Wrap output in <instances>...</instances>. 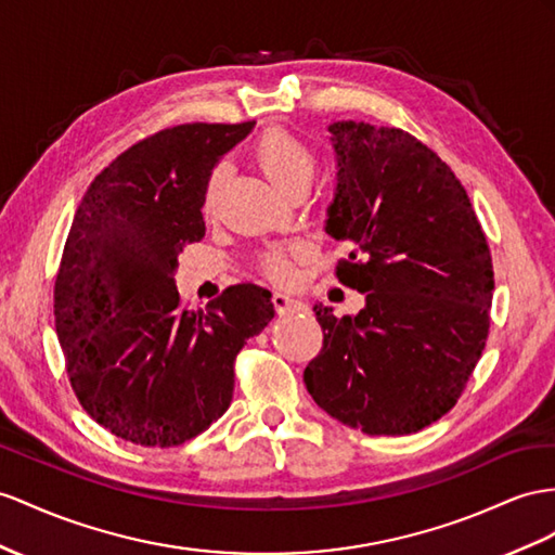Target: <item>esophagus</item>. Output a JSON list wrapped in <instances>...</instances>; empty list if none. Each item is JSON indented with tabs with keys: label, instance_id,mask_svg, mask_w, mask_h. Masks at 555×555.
Masks as SVG:
<instances>
[{
	"label": "esophagus",
	"instance_id": "34e87169",
	"mask_svg": "<svg viewBox=\"0 0 555 555\" xmlns=\"http://www.w3.org/2000/svg\"><path fill=\"white\" fill-rule=\"evenodd\" d=\"M272 302H274L279 314H297V311L307 309V305L300 300V297H295L291 293H274Z\"/></svg>",
	"mask_w": 555,
	"mask_h": 555
}]
</instances>
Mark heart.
Masks as SVG:
<instances>
[{"mask_svg":"<svg viewBox=\"0 0 555 555\" xmlns=\"http://www.w3.org/2000/svg\"><path fill=\"white\" fill-rule=\"evenodd\" d=\"M255 162H258L264 178L274 184L283 194L291 192L297 184H311L317 173V156L300 138H295L288 131L272 129L267 131L258 142H255ZM222 170H212L206 190H204V212L212 210L216 194L220 188ZM300 253V246H276L264 253L262 264L264 272L272 279H288L291 260Z\"/></svg>","mask_w":555,"mask_h":555,"instance_id":"b5f03b06","label":"heart"}]
</instances>
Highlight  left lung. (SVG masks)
I'll use <instances>...</instances> for the list:
<instances>
[{
	"label": "left lung",
	"instance_id": "8db88e82",
	"mask_svg": "<svg viewBox=\"0 0 555 555\" xmlns=\"http://www.w3.org/2000/svg\"><path fill=\"white\" fill-rule=\"evenodd\" d=\"M337 182L325 232L353 250L337 276L359 314L314 305L323 349L305 385L331 417L405 436L457 403L486 347L494 291L486 234L462 182L391 126H328Z\"/></svg>",
	"mask_w": 555,
	"mask_h": 555
}]
</instances>
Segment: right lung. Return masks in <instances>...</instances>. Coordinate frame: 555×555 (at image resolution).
Segmentation results:
<instances>
[{"label":"right lung","instance_id":"obj_1","mask_svg":"<svg viewBox=\"0 0 555 555\" xmlns=\"http://www.w3.org/2000/svg\"><path fill=\"white\" fill-rule=\"evenodd\" d=\"M182 124L119 154L75 212L53 291L55 333L83 410L117 438L182 446L232 403L234 359L274 319L272 293L238 283L206 311L180 307L184 244L202 241L206 182L253 131Z\"/></svg>","mask_w":555,"mask_h":555}]
</instances>
